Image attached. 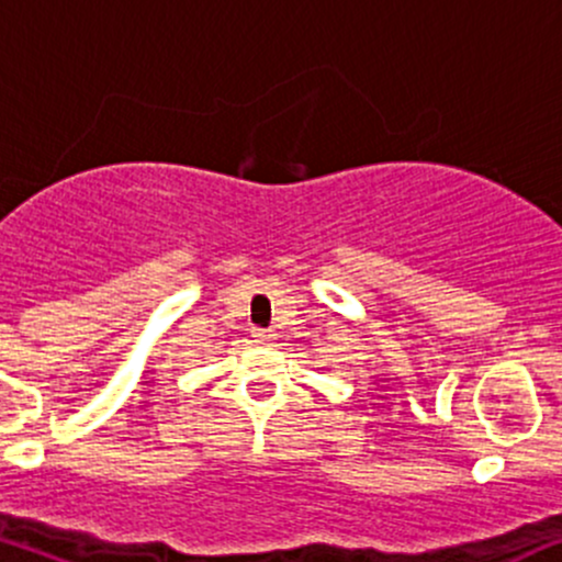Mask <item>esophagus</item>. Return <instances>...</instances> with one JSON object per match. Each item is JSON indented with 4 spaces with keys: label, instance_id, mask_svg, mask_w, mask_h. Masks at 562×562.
<instances>
[{
    "label": "esophagus",
    "instance_id": "1",
    "mask_svg": "<svg viewBox=\"0 0 562 562\" xmlns=\"http://www.w3.org/2000/svg\"><path fill=\"white\" fill-rule=\"evenodd\" d=\"M274 338H277V333H271V330H263V328L252 330V341L261 344V347H269V344L274 341Z\"/></svg>",
    "mask_w": 562,
    "mask_h": 562
}]
</instances>
